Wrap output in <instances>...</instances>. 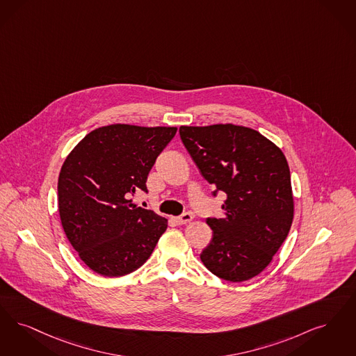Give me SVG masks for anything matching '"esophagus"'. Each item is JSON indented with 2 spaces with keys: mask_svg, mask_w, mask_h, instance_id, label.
I'll use <instances>...</instances> for the list:
<instances>
[{
  "mask_svg": "<svg viewBox=\"0 0 356 356\" xmlns=\"http://www.w3.org/2000/svg\"><path fill=\"white\" fill-rule=\"evenodd\" d=\"M192 214L191 213H183L181 216H179V217H175L173 218V221L177 224V225H184V224H188V222H191L192 221Z\"/></svg>",
  "mask_w": 356,
  "mask_h": 356,
  "instance_id": "34e87169",
  "label": "esophagus"
}]
</instances>
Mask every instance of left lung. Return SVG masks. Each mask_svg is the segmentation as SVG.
I'll list each match as a JSON object with an SVG mask.
<instances>
[{"label":"left lung","mask_w":356,"mask_h":356,"mask_svg":"<svg viewBox=\"0 0 356 356\" xmlns=\"http://www.w3.org/2000/svg\"><path fill=\"white\" fill-rule=\"evenodd\" d=\"M180 138L204 179L224 192L222 218L200 258L230 282L258 275L284 243L294 217L290 170L284 152L256 129L213 124L180 127Z\"/></svg>","instance_id":"left-lung-1"}]
</instances>
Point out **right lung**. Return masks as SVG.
I'll list each match as a JSON object with an SVG mask.
<instances>
[{
  "label": "right lung",
  "mask_w": 356,
  "mask_h": 356,
  "mask_svg": "<svg viewBox=\"0 0 356 356\" xmlns=\"http://www.w3.org/2000/svg\"><path fill=\"white\" fill-rule=\"evenodd\" d=\"M176 127L111 124L87 134L58 177V211L67 240L103 277L139 269L168 227L167 218L128 200L147 192V176Z\"/></svg>",
  "instance_id": "add662e5"
}]
</instances>
